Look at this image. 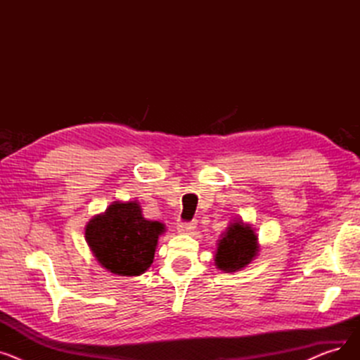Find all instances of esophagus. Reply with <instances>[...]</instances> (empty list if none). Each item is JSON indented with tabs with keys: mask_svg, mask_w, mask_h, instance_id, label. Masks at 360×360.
<instances>
[{
	"mask_svg": "<svg viewBox=\"0 0 360 360\" xmlns=\"http://www.w3.org/2000/svg\"><path fill=\"white\" fill-rule=\"evenodd\" d=\"M176 229H178V233H181V235H186V233H190V232H193V231L195 229V223H194V221L178 223Z\"/></svg>",
	"mask_w": 360,
	"mask_h": 360,
	"instance_id": "34e87169",
	"label": "esophagus"
}]
</instances>
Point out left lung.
<instances>
[{"label": "left lung", "instance_id": "8db88e82", "mask_svg": "<svg viewBox=\"0 0 360 360\" xmlns=\"http://www.w3.org/2000/svg\"><path fill=\"white\" fill-rule=\"evenodd\" d=\"M258 250V238L251 224L235 220L219 239L214 262L221 271H239L257 257Z\"/></svg>", "mask_w": 360, "mask_h": 360}]
</instances>
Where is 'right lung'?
<instances>
[{"mask_svg":"<svg viewBox=\"0 0 360 360\" xmlns=\"http://www.w3.org/2000/svg\"><path fill=\"white\" fill-rule=\"evenodd\" d=\"M165 224L147 220L137 201H113L86 226V242L94 258L112 274L140 276L153 262Z\"/></svg>","mask_w":360,"mask_h":360,"instance_id":"right-lung-1","label":"right lung"}]
</instances>
